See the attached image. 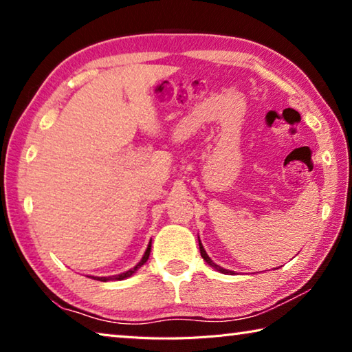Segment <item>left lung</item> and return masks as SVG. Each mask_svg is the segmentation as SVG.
<instances>
[{
    "label": "left lung",
    "mask_w": 352,
    "mask_h": 352,
    "mask_svg": "<svg viewBox=\"0 0 352 352\" xmlns=\"http://www.w3.org/2000/svg\"><path fill=\"white\" fill-rule=\"evenodd\" d=\"M199 248H200V254H201V258H204L205 261H206V264L210 265V267H212V269H216L217 272H220V273H223V275H231V270H226V269H223V267H220V265H217L216 262H212V259L210 258V256L206 254V252H205V248H204V245H201V242H200V237H199Z\"/></svg>",
    "instance_id": "obj_1"
}]
</instances>
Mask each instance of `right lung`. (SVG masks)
Returning a JSON list of instances; mask_svg holds the SVG:
<instances>
[{
  "label": "right lung",
  "mask_w": 352,
  "mask_h": 352,
  "mask_svg": "<svg viewBox=\"0 0 352 352\" xmlns=\"http://www.w3.org/2000/svg\"><path fill=\"white\" fill-rule=\"evenodd\" d=\"M151 248H152V239H151V242H148V245H147V248H146V252H144V254H142V258H141V261L138 262V264H136L133 269H130V270H127V272H124V273H121V275H113V276H91L93 279H98V281H102V283H107V281H121V279H126V278H130L132 275H135L136 272H138V269H141L142 265L146 264L147 262V259H148V254H151Z\"/></svg>",
  "instance_id": "right-lung-1"
}]
</instances>
